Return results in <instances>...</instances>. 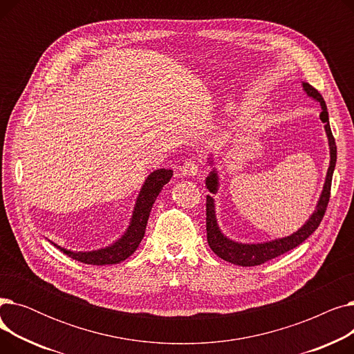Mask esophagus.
<instances>
[{
    "label": "esophagus",
    "instance_id": "esophagus-1",
    "mask_svg": "<svg viewBox=\"0 0 354 354\" xmlns=\"http://www.w3.org/2000/svg\"><path fill=\"white\" fill-rule=\"evenodd\" d=\"M198 171H199L198 169V163L194 159L185 160L182 167H180V172H182L183 176H195L198 174Z\"/></svg>",
    "mask_w": 354,
    "mask_h": 354
}]
</instances>
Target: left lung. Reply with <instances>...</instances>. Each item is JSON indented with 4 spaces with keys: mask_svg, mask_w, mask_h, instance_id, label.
<instances>
[{
    "mask_svg": "<svg viewBox=\"0 0 354 354\" xmlns=\"http://www.w3.org/2000/svg\"><path fill=\"white\" fill-rule=\"evenodd\" d=\"M303 90L307 93V96L311 97L313 100L319 102L322 106V113L320 119L324 123V130L328 139V149H330V165L327 169L326 180L323 185V191L320 194V198L317 201V205H315L314 212L310 215V218L304 222V225L301 228L297 230L288 236L283 238H275L271 241H266V243H252V244H245V243H238V241H234L228 238L227 235L222 234L219 225H218V219L215 214V199L211 195H207V238H208V244L211 250L222 259L225 261L241 266V267H254L264 264L270 259L281 255L297 245H300L303 241H306L315 230L319 228L320 222L324 216L327 203L330 199V188H331V179H333V172L334 167H336V159H337V147L336 142H334L330 123H328V111L324 99L322 97L320 93L315 90L313 86L308 83H303ZM208 163L214 166V158H208ZM205 187L211 194H216L219 188V176L218 172L214 167V169L209 172V175L205 179Z\"/></svg>",
    "mask_w": 354,
    "mask_h": 354,
    "instance_id": "8db88e82",
    "label": "left lung"
}]
</instances>
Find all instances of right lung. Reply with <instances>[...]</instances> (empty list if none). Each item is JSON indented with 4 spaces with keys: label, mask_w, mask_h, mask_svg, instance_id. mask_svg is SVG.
<instances>
[{
    "label": "right lung",
    "mask_w": 354,
    "mask_h": 354,
    "mask_svg": "<svg viewBox=\"0 0 354 354\" xmlns=\"http://www.w3.org/2000/svg\"><path fill=\"white\" fill-rule=\"evenodd\" d=\"M172 175V169H156L151 175H147L136 198V203L132 212V218H130L129 222V227L113 244L93 251H71L54 243L51 244L54 247H57L70 258L76 259V261L90 266H111L124 261V259L132 255L139 247L140 241L145 236L149 214L152 211L158 195L160 194L165 185L171 180Z\"/></svg>",
    "instance_id": "obj_1"
}]
</instances>
